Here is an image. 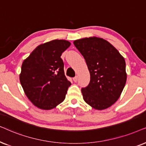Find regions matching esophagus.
I'll list each match as a JSON object with an SVG mask.
<instances>
[{"instance_id": "esophagus-1", "label": "esophagus", "mask_w": 146, "mask_h": 146, "mask_svg": "<svg viewBox=\"0 0 146 146\" xmlns=\"http://www.w3.org/2000/svg\"><path fill=\"white\" fill-rule=\"evenodd\" d=\"M77 80H78V77L75 76V77H73V81H74V82H77Z\"/></svg>"}]
</instances>
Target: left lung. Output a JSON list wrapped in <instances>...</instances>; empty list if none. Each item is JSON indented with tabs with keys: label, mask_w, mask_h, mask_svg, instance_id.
I'll use <instances>...</instances> for the list:
<instances>
[{
	"label": "left lung",
	"mask_w": 146,
	"mask_h": 146,
	"mask_svg": "<svg viewBox=\"0 0 146 146\" xmlns=\"http://www.w3.org/2000/svg\"><path fill=\"white\" fill-rule=\"evenodd\" d=\"M73 44L86 61L90 82L81 89L83 100L96 110L108 108L119 99L125 85V61L106 40L89 37Z\"/></svg>",
	"instance_id": "8db88e82"
}]
</instances>
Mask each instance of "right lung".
Masks as SVG:
<instances>
[{"mask_svg": "<svg viewBox=\"0 0 146 146\" xmlns=\"http://www.w3.org/2000/svg\"><path fill=\"white\" fill-rule=\"evenodd\" d=\"M71 45L65 40H53L40 44L24 60L20 81L34 106L51 110L65 100L71 82L64 73L61 54Z\"/></svg>", "mask_w": 146, "mask_h": 146, "instance_id": "add662e5", "label": "right lung"}]
</instances>
